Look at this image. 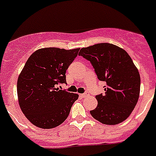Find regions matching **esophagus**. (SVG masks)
<instances>
[{
	"mask_svg": "<svg viewBox=\"0 0 156 156\" xmlns=\"http://www.w3.org/2000/svg\"><path fill=\"white\" fill-rule=\"evenodd\" d=\"M80 97L82 98H86V97H87V94H80Z\"/></svg>",
	"mask_w": 156,
	"mask_h": 156,
	"instance_id": "obj_1",
	"label": "esophagus"
}]
</instances>
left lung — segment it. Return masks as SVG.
<instances>
[{
	"instance_id": "1",
	"label": "left lung",
	"mask_w": 156,
	"mask_h": 156,
	"mask_svg": "<svg viewBox=\"0 0 156 156\" xmlns=\"http://www.w3.org/2000/svg\"><path fill=\"white\" fill-rule=\"evenodd\" d=\"M78 55L90 61L98 79L106 83L105 94L97 95L98 106L90 114L104 125L123 122L134 109L140 91V76L129 55L108 43L82 48Z\"/></svg>"
}]
</instances>
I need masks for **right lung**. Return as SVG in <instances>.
Returning <instances> with one entry per match:
<instances>
[{
    "instance_id": "1",
    "label": "right lung",
    "mask_w": 156,
    "mask_h": 156,
    "mask_svg": "<svg viewBox=\"0 0 156 156\" xmlns=\"http://www.w3.org/2000/svg\"><path fill=\"white\" fill-rule=\"evenodd\" d=\"M80 48H41L31 54L17 80L22 112L32 125L43 129L60 125L67 118L78 94L59 90L66 83V71Z\"/></svg>"
}]
</instances>
